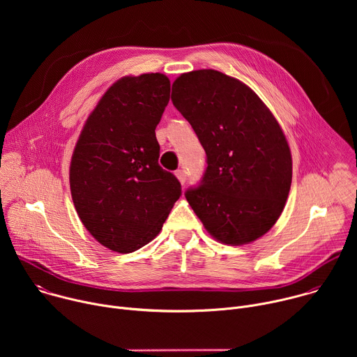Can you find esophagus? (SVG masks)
I'll list each match as a JSON object with an SVG mask.
<instances>
[{
    "label": "esophagus",
    "mask_w": 357,
    "mask_h": 357,
    "mask_svg": "<svg viewBox=\"0 0 357 357\" xmlns=\"http://www.w3.org/2000/svg\"><path fill=\"white\" fill-rule=\"evenodd\" d=\"M175 175H176V178L179 179V182H181L182 185L186 182V172H185L183 169H178V171L175 172Z\"/></svg>",
    "instance_id": "esophagus-1"
}]
</instances>
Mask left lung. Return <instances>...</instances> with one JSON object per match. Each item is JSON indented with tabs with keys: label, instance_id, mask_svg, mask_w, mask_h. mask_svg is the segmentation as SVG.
<instances>
[{
	"label": "left lung",
	"instance_id": "8db88e82",
	"mask_svg": "<svg viewBox=\"0 0 357 357\" xmlns=\"http://www.w3.org/2000/svg\"><path fill=\"white\" fill-rule=\"evenodd\" d=\"M172 103L206 152V169L185 196L205 229L225 244L257 240L278 220L291 188L285 135L248 86L213 69L181 75Z\"/></svg>",
	"mask_w": 357,
	"mask_h": 357
}]
</instances>
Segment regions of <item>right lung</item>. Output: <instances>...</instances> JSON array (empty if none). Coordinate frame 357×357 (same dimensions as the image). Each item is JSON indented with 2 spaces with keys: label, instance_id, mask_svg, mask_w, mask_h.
Instances as JSON below:
<instances>
[{
  "label": "right lung",
  "instance_id": "obj_1",
  "mask_svg": "<svg viewBox=\"0 0 357 357\" xmlns=\"http://www.w3.org/2000/svg\"><path fill=\"white\" fill-rule=\"evenodd\" d=\"M169 93L161 73L120 79L100 98L76 144L69 175L76 212L113 251L149 243L182 195L176 176L158 164L155 128Z\"/></svg>",
  "mask_w": 357,
  "mask_h": 357
}]
</instances>
